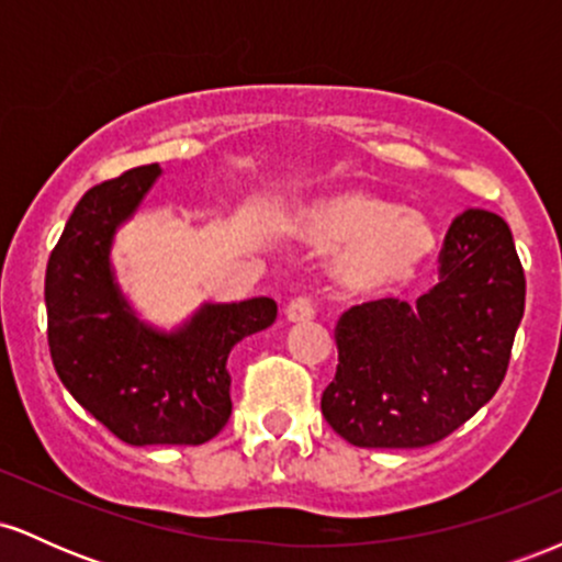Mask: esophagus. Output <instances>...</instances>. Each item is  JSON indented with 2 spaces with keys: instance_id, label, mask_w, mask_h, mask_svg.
<instances>
[{
  "instance_id": "1",
  "label": "esophagus",
  "mask_w": 562,
  "mask_h": 562,
  "mask_svg": "<svg viewBox=\"0 0 562 562\" xmlns=\"http://www.w3.org/2000/svg\"><path fill=\"white\" fill-rule=\"evenodd\" d=\"M314 314H317V308H314V301L306 299V295H299V299H293L285 306L288 322H308L314 319Z\"/></svg>"
}]
</instances>
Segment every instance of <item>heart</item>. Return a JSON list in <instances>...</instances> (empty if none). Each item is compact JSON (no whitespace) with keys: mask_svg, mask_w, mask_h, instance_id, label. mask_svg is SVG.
I'll use <instances>...</instances> for the list:
<instances>
[{"mask_svg":"<svg viewBox=\"0 0 562 562\" xmlns=\"http://www.w3.org/2000/svg\"><path fill=\"white\" fill-rule=\"evenodd\" d=\"M299 240L335 250L330 274L351 295H385L409 285L436 250L420 211L364 187H346L303 205L293 216Z\"/></svg>","mask_w":562,"mask_h":562,"instance_id":"obj_1","label":"heart"}]
</instances>
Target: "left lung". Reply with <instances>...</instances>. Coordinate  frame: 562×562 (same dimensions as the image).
I'll list each match as a JSON object with an SVG mask.
<instances>
[{
	"mask_svg": "<svg viewBox=\"0 0 562 562\" xmlns=\"http://www.w3.org/2000/svg\"><path fill=\"white\" fill-rule=\"evenodd\" d=\"M524 306L526 277L507 222L468 209L447 232L438 282L417 303L380 299L340 317L322 415L353 447L441 441L502 385Z\"/></svg>",
	"mask_w": 562,
	"mask_h": 562,
	"instance_id": "1",
	"label": "left lung"
}]
</instances>
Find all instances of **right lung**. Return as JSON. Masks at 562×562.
<instances>
[{
    "instance_id": "obj_1",
    "label": "right lung",
    "mask_w": 562,
    "mask_h": 562,
    "mask_svg": "<svg viewBox=\"0 0 562 562\" xmlns=\"http://www.w3.org/2000/svg\"><path fill=\"white\" fill-rule=\"evenodd\" d=\"M158 177V164L139 166L79 200L44 277L47 340L70 396L121 441L198 447L232 415L229 351L272 325L277 303H203L171 333L137 317L115 282L111 248Z\"/></svg>"
}]
</instances>
